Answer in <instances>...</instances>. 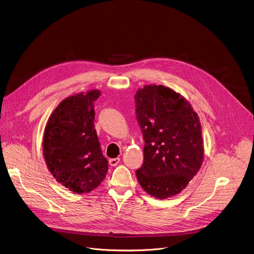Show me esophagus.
<instances>
[{"instance_id": "obj_1", "label": "esophagus", "mask_w": 254, "mask_h": 254, "mask_svg": "<svg viewBox=\"0 0 254 254\" xmlns=\"http://www.w3.org/2000/svg\"><path fill=\"white\" fill-rule=\"evenodd\" d=\"M120 161H121L120 158H113V159L109 160V164H110V166L115 167V166H117L120 163Z\"/></svg>"}]
</instances>
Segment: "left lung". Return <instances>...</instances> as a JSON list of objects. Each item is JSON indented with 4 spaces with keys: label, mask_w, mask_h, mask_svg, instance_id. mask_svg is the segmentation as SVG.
Segmentation results:
<instances>
[{
    "label": "left lung",
    "mask_w": 254,
    "mask_h": 254,
    "mask_svg": "<svg viewBox=\"0 0 254 254\" xmlns=\"http://www.w3.org/2000/svg\"><path fill=\"white\" fill-rule=\"evenodd\" d=\"M134 100L144 140V162L136 178L148 194L166 199L186 189L201 167L199 118L185 97L163 85H145Z\"/></svg>",
    "instance_id": "left-lung-1"
}]
</instances>
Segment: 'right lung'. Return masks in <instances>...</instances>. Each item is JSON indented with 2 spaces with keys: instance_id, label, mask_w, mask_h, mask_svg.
I'll return each mask as SVG.
<instances>
[{
  "instance_id": "add662e5",
  "label": "right lung",
  "mask_w": 254,
  "mask_h": 254,
  "mask_svg": "<svg viewBox=\"0 0 254 254\" xmlns=\"http://www.w3.org/2000/svg\"><path fill=\"white\" fill-rule=\"evenodd\" d=\"M100 95L94 89L65 98L45 127L42 146L48 170L58 183L79 194L96 189L108 172L94 128V102Z\"/></svg>"
}]
</instances>
